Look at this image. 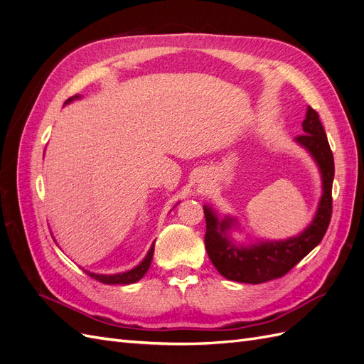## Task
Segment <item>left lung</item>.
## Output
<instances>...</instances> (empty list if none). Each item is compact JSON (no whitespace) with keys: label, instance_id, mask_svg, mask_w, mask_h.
Instances as JSON below:
<instances>
[{"label":"left lung","instance_id":"1","mask_svg":"<svg viewBox=\"0 0 364 364\" xmlns=\"http://www.w3.org/2000/svg\"><path fill=\"white\" fill-rule=\"evenodd\" d=\"M302 130L304 135L296 136L294 142L310 153L317 164L322 196L311 223L301 234L285 240L257 238L253 243H238L232 238L234 230H241L238 220L232 215L220 217L211 205H203L208 257L218 273L229 281L261 284L281 278L321 243L326 232L333 213L334 158L321 119L310 106L306 107Z\"/></svg>","mask_w":364,"mask_h":364}]
</instances>
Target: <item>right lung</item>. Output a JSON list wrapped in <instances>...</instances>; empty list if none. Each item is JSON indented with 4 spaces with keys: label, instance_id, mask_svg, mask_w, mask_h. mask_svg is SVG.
Listing matches in <instances>:
<instances>
[{
    "label": "right lung",
    "instance_id": "obj_1",
    "mask_svg": "<svg viewBox=\"0 0 364 364\" xmlns=\"http://www.w3.org/2000/svg\"><path fill=\"white\" fill-rule=\"evenodd\" d=\"M80 95H74L71 98H68L67 102H65V105H68L74 100H79ZM153 250H155V243L151 245V247L149 249L147 255L144 257V259H142L138 266H135L134 269H130L127 272H121V273H114V274H102V273H92V272H87L85 270L90 277H92L94 279L100 281L103 284H123V285H127V284H135L138 282L144 274L147 273L150 264H151V258H153Z\"/></svg>",
    "mask_w": 364,
    "mask_h": 364
}]
</instances>
